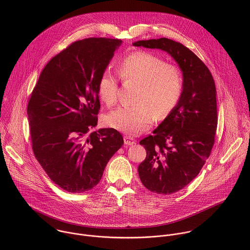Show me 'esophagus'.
Masks as SVG:
<instances>
[{
    "label": "esophagus",
    "instance_id": "34e87169",
    "mask_svg": "<svg viewBox=\"0 0 250 250\" xmlns=\"http://www.w3.org/2000/svg\"><path fill=\"white\" fill-rule=\"evenodd\" d=\"M124 144L125 145H134L136 144V141L130 137H124Z\"/></svg>",
    "mask_w": 250,
    "mask_h": 250
}]
</instances>
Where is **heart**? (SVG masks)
<instances>
[{
  "label": "heart",
  "instance_id": "1",
  "mask_svg": "<svg viewBox=\"0 0 250 250\" xmlns=\"http://www.w3.org/2000/svg\"><path fill=\"white\" fill-rule=\"evenodd\" d=\"M120 77L141 83L137 105H123L107 113L109 127L129 136H138L155 120L167 117L181 99L184 79L178 67L169 65L162 58L148 52H134L124 57L119 64ZM98 94L110 106L116 102L118 81L111 72H103L97 83Z\"/></svg>",
  "mask_w": 250,
  "mask_h": 250
}]
</instances>
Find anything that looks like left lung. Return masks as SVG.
Returning a JSON list of instances; mask_svg holds the SVG:
<instances>
[{"label":"left lung","instance_id":"obj_1","mask_svg":"<svg viewBox=\"0 0 250 250\" xmlns=\"http://www.w3.org/2000/svg\"><path fill=\"white\" fill-rule=\"evenodd\" d=\"M134 46L168 53L183 73L184 88L175 108L140 142L146 158L139 166L143 186L171 194L195 178L209 158L217 126L216 90L212 74L188 48L174 40H139Z\"/></svg>","mask_w":250,"mask_h":250}]
</instances>
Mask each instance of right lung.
<instances>
[{
  "instance_id": "1",
  "label": "right lung",
  "mask_w": 250,
  "mask_h": 250,
  "mask_svg": "<svg viewBox=\"0 0 250 250\" xmlns=\"http://www.w3.org/2000/svg\"><path fill=\"white\" fill-rule=\"evenodd\" d=\"M121 43L105 37L73 42L46 64L30 97L34 154L49 178L68 192L94 188L124 143L113 128L91 132L100 109L98 80Z\"/></svg>"
}]
</instances>
